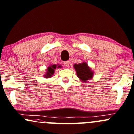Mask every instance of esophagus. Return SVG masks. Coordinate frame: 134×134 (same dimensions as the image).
<instances>
[{"label":"esophagus","instance_id":"1","mask_svg":"<svg viewBox=\"0 0 134 134\" xmlns=\"http://www.w3.org/2000/svg\"><path fill=\"white\" fill-rule=\"evenodd\" d=\"M64 64L66 66V67H69V65H70V61L64 62Z\"/></svg>","mask_w":134,"mask_h":134}]
</instances>
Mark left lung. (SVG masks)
Masks as SVG:
<instances>
[{
    "instance_id": "1",
    "label": "left lung",
    "mask_w": 134,
    "mask_h": 134,
    "mask_svg": "<svg viewBox=\"0 0 134 134\" xmlns=\"http://www.w3.org/2000/svg\"><path fill=\"white\" fill-rule=\"evenodd\" d=\"M74 68L76 70L77 76L83 83H86L89 80H91L93 77L94 72L92 69L88 65L87 63L83 62L74 65Z\"/></svg>"
}]
</instances>
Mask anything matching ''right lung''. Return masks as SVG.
Here are the masks:
<instances>
[{
	"mask_svg": "<svg viewBox=\"0 0 134 134\" xmlns=\"http://www.w3.org/2000/svg\"><path fill=\"white\" fill-rule=\"evenodd\" d=\"M62 66L59 64L50 65L48 66V68H47L45 74L43 75L44 77H46V78H49V77H51L53 76V75L54 74V73H55V70L56 69L62 68Z\"/></svg>",
	"mask_w": 134,
	"mask_h": 134,
	"instance_id": "right-lung-1",
	"label": "right lung"
}]
</instances>
